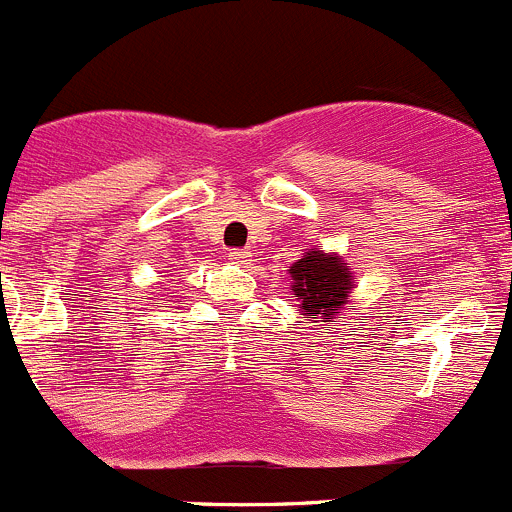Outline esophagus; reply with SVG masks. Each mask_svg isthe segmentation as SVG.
Segmentation results:
<instances>
[{"label": "esophagus", "instance_id": "obj_1", "mask_svg": "<svg viewBox=\"0 0 512 512\" xmlns=\"http://www.w3.org/2000/svg\"><path fill=\"white\" fill-rule=\"evenodd\" d=\"M227 257H230L232 262H237V265H247L252 255L247 250H230V252H227Z\"/></svg>", "mask_w": 512, "mask_h": 512}]
</instances>
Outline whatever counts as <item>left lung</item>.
<instances>
[{
	"label": "left lung",
	"mask_w": 512,
	"mask_h": 512,
	"mask_svg": "<svg viewBox=\"0 0 512 512\" xmlns=\"http://www.w3.org/2000/svg\"><path fill=\"white\" fill-rule=\"evenodd\" d=\"M292 290L300 300L305 315H312L322 322L335 320V307L345 305L347 292H350L352 275L347 265L335 255L315 250L307 252L302 260H297L290 270Z\"/></svg>",
	"instance_id": "left-lung-1"
}]
</instances>
